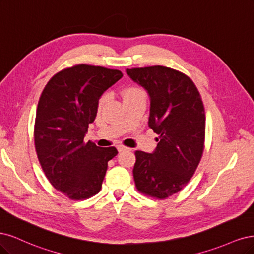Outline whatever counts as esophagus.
<instances>
[{
  "label": "esophagus",
  "mask_w": 254,
  "mask_h": 254,
  "mask_svg": "<svg viewBox=\"0 0 254 254\" xmlns=\"http://www.w3.org/2000/svg\"><path fill=\"white\" fill-rule=\"evenodd\" d=\"M117 150H118V152L120 153V152H125V151H128L129 149L128 148H127V146H125V145H117Z\"/></svg>",
  "instance_id": "34e87169"
}]
</instances>
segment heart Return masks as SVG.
<instances>
[{"mask_svg":"<svg viewBox=\"0 0 254 254\" xmlns=\"http://www.w3.org/2000/svg\"><path fill=\"white\" fill-rule=\"evenodd\" d=\"M141 91H142L141 88L133 86V87H128V88L125 89L124 93H122V94H124V98H127V97H128V96H130V95H134V94L139 93V92H141ZM102 102H103V99H101L100 103H102Z\"/></svg>","mask_w":254,"mask_h":254,"instance_id":"b5f03b06","label":"heart"}]
</instances>
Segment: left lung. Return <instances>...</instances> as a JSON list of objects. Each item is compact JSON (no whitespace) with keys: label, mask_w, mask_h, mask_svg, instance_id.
Masks as SVG:
<instances>
[{"label":"left lung","mask_w":254,"mask_h":254,"mask_svg":"<svg viewBox=\"0 0 254 254\" xmlns=\"http://www.w3.org/2000/svg\"><path fill=\"white\" fill-rule=\"evenodd\" d=\"M150 96L149 127L158 135L151 153L136 151L133 169L139 192L165 199L181 191L198 167L206 115L197 87L185 73L160 66L127 69Z\"/></svg>","instance_id":"left-lung-1"}]
</instances>
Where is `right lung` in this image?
Wrapping results in <instances>:
<instances>
[{
	"mask_svg": "<svg viewBox=\"0 0 254 254\" xmlns=\"http://www.w3.org/2000/svg\"><path fill=\"white\" fill-rule=\"evenodd\" d=\"M118 69L79 64L48 81L35 121V146L40 165L55 189L72 200L99 193L114 146L84 142L102 94L122 78Z\"/></svg>",
	"mask_w": 254,
	"mask_h": 254,
	"instance_id": "right-lung-1",
	"label": "right lung"
}]
</instances>
